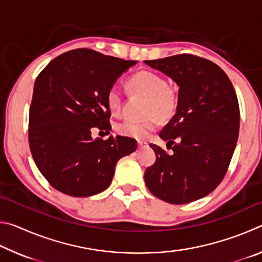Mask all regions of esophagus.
Returning <instances> with one entry per match:
<instances>
[{
    "label": "esophagus",
    "mask_w": 262,
    "mask_h": 262,
    "mask_svg": "<svg viewBox=\"0 0 262 262\" xmlns=\"http://www.w3.org/2000/svg\"><path fill=\"white\" fill-rule=\"evenodd\" d=\"M137 145H139L140 149H142V148L147 147L148 143H145V142H142V141H139V142H137Z\"/></svg>",
    "instance_id": "34e87169"
}]
</instances>
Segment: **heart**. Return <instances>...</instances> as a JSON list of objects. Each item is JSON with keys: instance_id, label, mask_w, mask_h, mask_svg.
I'll return each instance as SVG.
<instances>
[{"instance_id": "b5f03b06", "label": "heart", "mask_w": 262, "mask_h": 262, "mask_svg": "<svg viewBox=\"0 0 262 262\" xmlns=\"http://www.w3.org/2000/svg\"><path fill=\"white\" fill-rule=\"evenodd\" d=\"M128 88L133 94L147 97L145 114L149 115L143 121L123 120L115 126L119 134L135 140H147L150 134L158 126V118L161 120H170L178 107V96L173 88L162 75L157 73L142 70L133 75L128 79ZM106 103L111 113L118 114L122 106L121 89L113 84L106 95Z\"/></svg>"}]
</instances>
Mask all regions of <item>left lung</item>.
I'll use <instances>...</instances> for the list:
<instances>
[{
	"instance_id": "1",
	"label": "left lung",
	"mask_w": 262,
	"mask_h": 262,
	"mask_svg": "<svg viewBox=\"0 0 262 262\" xmlns=\"http://www.w3.org/2000/svg\"><path fill=\"white\" fill-rule=\"evenodd\" d=\"M144 63L179 86L177 112L159 133L173 154L150 144L156 162L144 172L145 185L172 205L196 201L220 185L232 158L241 120L236 92L227 74L202 57L183 54Z\"/></svg>"
}]
</instances>
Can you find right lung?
Wrapping results in <instances>:
<instances>
[{
	"instance_id": "add662e5",
	"label": "right lung",
	"mask_w": 262,
	"mask_h": 262,
	"mask_svg": "<svg viewBox=\"0 0 262 262\" xmlns=\"http://www.w3.org/2000/svg\"><path fill=\"white\" fill-rule=\"evenodd\" d=\"M136 63L78 48L55 57L39 74L30 107L29 143L35 165L55 189L75 198L103 192L119 159L136 150L130 137L103 141L91 135L94 127L111 129L106 95Z\"/></svg>"
}]
</instances>
